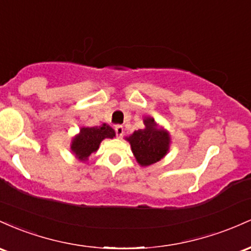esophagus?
I'll list each match as a JSON object with an SVG mask.
<instances>
[{
  "label": "esophagus",
  "mask_w": 251,
  "mask_h": 251,
  "mask_svg": "<svg viewBox=\"0 0 251 251\" xmlns=\"http://www.w3.org/2000/svg\"><path fill=\"white\" fill-rule=\"evenodd\" d=\"M115 131H116L117 137H122L123 133H125V128H123V126L117 125L116 126H115Z\"/></svg>",
  "instance_id": "esophagus-1"
}]
</instances>
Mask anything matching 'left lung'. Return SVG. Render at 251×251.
Listing matches in <instances>:
<instances>
[{"mask_svg":"<svg viewBox=\"0 0 251 251\" xmlns=\"http://www.w3.org/2000/svg\"><path fill=\"white\" fill-rule=\"evenodd\" d=\"M145 128L135 130L126 137L130 143L131 151L141 167L159 162L167 155L171 148V135L160 126L153 117L143 118Z\"/></svg>","mask_w":251,"mask_h":251,"instance_id":"8db88e82","label":"left lung"}]
</instances>
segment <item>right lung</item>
I'll list each match as a JSON object with an SVG mask.
<instances>
[{
    "instance_id": "1",
    "label": "right lung",
    "mask_w": 251,
    "mask_h": 251,
    "mask_svg": "<svg viewBox=\"0 0 251 251\" xmlns=\"http://www.w3.org/2000/svg\"><path fill=\"white\" fill-rule=\"evenodd\" d=\"M115 136V130L106 123L97 126H81L79 133L72 139L70 149L79 161L86 162L90 155L98 151L103 140L114 139Z\"/></svg>"
}]
</instances>
